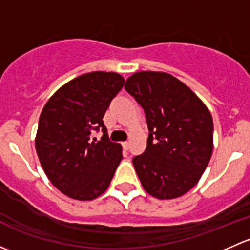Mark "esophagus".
<instances>
[{"mask_svg": "<svg viewBox=\"0 0 250 250\" xmlns=\"http://www.w3.org/2000/svg\"><path fill=\"white\" fill-rule=\"evenodd\" d=\"M122 146H123V150L127 151L128 148H129V143H128V141H123Z\"/></svg>", "mask_w": 250, "mask_h": 250, "instance_id": "34e87169", "label": "esophagus"}]
</instances>
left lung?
<instances>
[{
    "instance_id": "obj_1",
    "label": "left lung",
    "mask_w": 250,
    "mask_h": 250,
    "mask_svg": "<svg viewBox=\"0 0 250 250\" xmlns=\"http://www.w3.org/2000/svg\"><path fill=\"white\" fill-rule=\"evenodd\" d=\"M125 90L145 111L147 146L133 158L144 190L158 200L190 191L213 152V118L190 88L167 72L140 71Z\"/></svg>"
}]
</instances>
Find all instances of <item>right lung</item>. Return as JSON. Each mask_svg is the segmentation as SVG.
Returning a JSON list of instances; mask_svg holds the SVG:
<instances>
[{"mask_svg": "<svg viewBox=\"0 0 250 250\" xmlns=\"http://www.w3.org/2000/svg\"><path fill=\"white\" fill-rule=\"evenodd\" d=\"M123 83L116 72H88L60 87L42 110L37 156L50 183L67 197H99L122 161V146L109 140L103 117ZM99 129L104 134L97 142L92 132Z\"/></svg>", "mask_w": 250, "mask_h": 250, "instance_id": "obj_1", "label": "right lung"}]
</instances>
